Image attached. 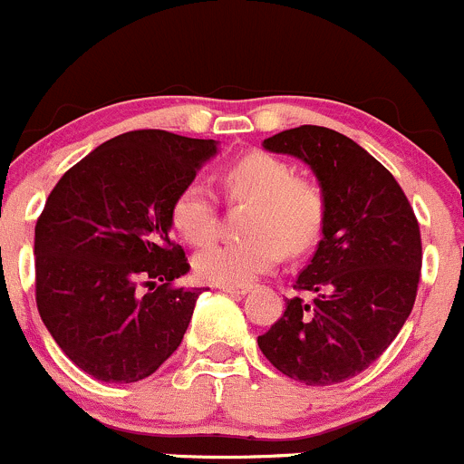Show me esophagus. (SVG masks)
I'll return each mask as SVG.
<instances>
[{
  "instance_id": "34e87169",
  "label": "esophagus",
  "mask_w": 464,
  "mask_h": 464,
  "mask_svg": "<svg viewBox=\"0 0 464 464\" xmlns=\"http://www.w3.org/2000/svg\"><path fill=\"white\" fill-rule=\"evenodd\" d=\"M222 292L231 294V296H240V294H249L254 289V285H222Z\"/></svg>"
}]
</instances>
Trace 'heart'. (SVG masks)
I'll return each instance as SVG.
<instances>
[{"instance_id":"heart-1","label":"heart","mask_w":464,"mask_h":464,"mask_svg":"<svg viewBox=\"0 0 464 464\" xmlns=\"http://www.w3.org/2000/svg\"><path fill=\"white\" fill-rule=\"evenodd\" d=\"M236 202H251L242 219L245 237L219 240L195 256V274L208 285H246L283 256L303 254L321 236L325 198L312 179L294 177L292 166L262 150H251L222 172ZM172 224L190 245H204L218 231L213 193L193 181L175 198Z\"/></svg>"}]
</instances>
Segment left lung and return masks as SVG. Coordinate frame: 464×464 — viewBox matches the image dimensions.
Here are the masks:
<instances>
[{"label": "left lung", "mask_w": 464, "mask_h": 464, "mask_svg": "<svg viewBox=\"0 0 464 464\" xmlns=\"http://www.w3.org/2000/svg\"><path fill=\"white\" fill-rule=\"evenodd\" d=\"M314 170L323 198V237L287 298L285 314L258 345L283 375L330 386L366 371L400 334L418 296L422 237L395 177L353 139L301 125L265 139Z\"/></svg>", "instance_id": "1"}]
</instances>
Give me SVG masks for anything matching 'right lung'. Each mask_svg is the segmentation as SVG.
<instances>
[{
	"mask_svg": "<svg viewBox=\"0 0 464 464\" xmlns=\"http://www.w3.org/2000/svg\"><path fill=\"white\" fill-rule=\"evenodd\" d=\"M213 139L119 134L69 168L35 224V303L46 330L98 382L152 375L186 334L202 289L170 237L172 204Z\"/></svg>",
	"mask_w": 464,
	"mask_h": 464,
	"instance_id": "add662e5",
	"label": "right lung"
}]
</instances>
